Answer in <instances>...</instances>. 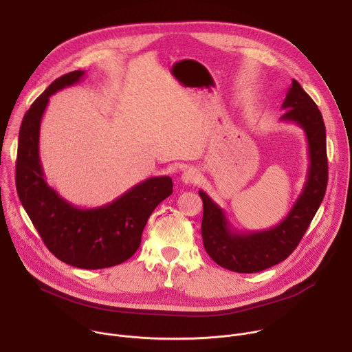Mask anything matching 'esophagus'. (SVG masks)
<instances>
[{
  "mask_svg": "<svg viewBox=\"0 0 352 352\" xmlns=\"http://www.w3.org/2000/svg\"><path fill=\"white\" fill-rule=\"evenodd\" d=\"M200 179V173L197 168L195 167H190V168H186L182 175H181V181L184 184H197Z\"/></svg>",
  "mask_w": 352,
  "mask_h": 352,
  "instance_id": "esophagus-1",
  "label": "esophagus"
}]
</instances>
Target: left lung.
I'll use <instances>...</instances> for the list:
<instances>
[{
	"instance_id": "1",
	"label": "left lung",
	"mask_w": 352,
	"mask_h": 352,
	"mask_svg": "<svg viewBox=\"0 0 352 352\" xmlns=\"http://www.w3.org/2000/svg\"><path fill=\"white\" fill-rule=\"evenodd\" d=\"M281 109L285 110L281 121L295 122L304 129L311 162L304 189L281 223L265 231H236L226 212L206 192L199 190L204 200L202 238L206 252L219 266L236 273L262 272L287 259L302 239L326 193L327 155L322 113L295 79Z\"/></svg>"
}]
</instances>
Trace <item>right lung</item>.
I'll use <instances>...</instances> for the list:
<instances>
[{"label": "right lung", "instance_id": "1", "mask_svg": "<svg viewBox=\"0 0 352 352\" xmlns=\"http://www.w3.org/2000/svg\"><path fill=\"white\" fill-rule=\"evenodd\" d=\"M83 75L85 71H74L56 79L26 111L19 129L16 190L50 252L67 265L94 270L117 266L136 252L150 214L173 193V179L147 178L94 209L74 206L45 182L38 156L44 110L50 96L78 83Z\"/></svg>", "mask_w": 352, "mask_h": 352}]
</instances>
